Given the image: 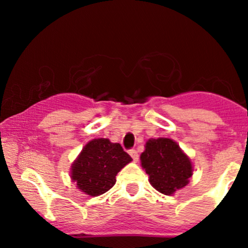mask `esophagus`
I'll use <instances>...</instances> for the list:
<instances>
[{
  "mask_svg": "<svg viewBox=\"0 0 248 248\" xmlns=\"http://www.w3.org/2000/svg\"><path fill=\"white\" fill-rule=\"evenodd\" d=\"M129 155L132 156V158L134 160V162H138V160H139V154H138V152H136L135 149H130L129 150Z\"/></svg>",
  "mask_w": 248,
  "mask_h": 248,
  "instance_id": "obj_1",
  "label": "esophagus"
}]
</instances>
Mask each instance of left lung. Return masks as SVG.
Returning a JSON list of instances; mask_svg holds the SVG:
<instances>
[{"mask_svg": "<svg viewBox=\"0 0 248 248\" xmlns=\"http://www.w3.org/2000/svg\"><path fill=\"white\" fill-rule=\"evenodd\" d=\"M141 154V166L150 184L164 195H172L189 183L192 176L191 160L171 139H150Z\"/></svg>", "mask_w": 248, "mask_h": 248, "instance_id": "1", "label": "left lung"}]
</instances>
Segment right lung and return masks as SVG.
<instances>
[{
	"mask_svg": "<svg viewBox=\"0 0 248 248\" xmlns=\"http://www.w3.org/2000/svg\"><path fill=\"white\" fill-rule=\"evenodd\" d=\"M132 162L119 143L108 139H94L82 148L71 166V179L88 196L102 195L115 184L118 172Z\"/></svg>",
	"mask_w": 248,
	"mask_h": 248,
	"instance_id": "right-lung-1",
	"label": "right lung"
}]
</instances>
